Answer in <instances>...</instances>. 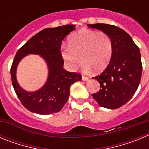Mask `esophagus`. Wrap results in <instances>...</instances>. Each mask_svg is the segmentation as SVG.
Listing matches in <instances>:
<instances>
[{
  "label": "esophagus",
  "mask_w": 149,
  "mask_h": 149,
  "mask_svg": "<svg viewBox=\"0 0 149 149\" xmlns=\"http://www.w3.org/2000/svg\"><path fill=\"white\" fill-rule=\"evenodd\" d=\"M88 79H89V77H86V76H84V75L82 76V80H83V81H87Z\"/></svg>",
  "instance_id": "obj_1"
}]
</instances>
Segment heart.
Wrapping results in <instances>:
<instances>
[{
	"mask_svg": "<svg viewBox=\"0 0 149 149\" xmlns=\"http://www.w3.org/2000/svg\"><path fill=\"white\" fill-rule=\"evenodd\" d=\"M113 54V42L108 34L95 30H82L68 39V47H63L62 55L74 69L84 63V69L101 72L107 67Z\"/></svg>",
	"mask_w": 149,
	"mask_h": 149,
	"instance_id": "obj_1",
	"label": "heart"
}]
</instances>
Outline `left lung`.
<instances>
[{"label":"left lung","instance_id":"obj_1","mask_svg":"<svg viewBox=\"0 0 149 149\" xmlns=\"http://www.w3.org/2000/svg\"><path fill=\"white\" fill-rule=\"evenodd\" d=\"M110 36L113 54L109 65L98 76L101 89L93 97L101 107L116 109L123 106L136 93L142 76L141 55L131 36L122 29L107 24H88Z\"/></svg>","mask_w":149,"mask_h":149}]
</instances>
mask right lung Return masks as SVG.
<instances>
[{
	"label": "right lung",
	"instance_id": "obj_1",
	"mask_svg": "<svg viewBox=\"0 0 149 149\" xmlns=\"http://www.w3.org/2000/svg\"><path fill=\"white\" fill-rule=\"evenodd\" d=\"M74 29V24L44 29L30 38L17 51L10 69L12 82L18 99L30 112L48 115L60 111L68 101L71 85L81 80V74L69 72L63 68L64 60L60 51L64 38ZM28 54L40 55L49 68L46 84L34 92L22 89L16 79L18 63Z\"/></svg>",
	"mask_w": 149,
	"mask_h": 149
}]
</instances>
